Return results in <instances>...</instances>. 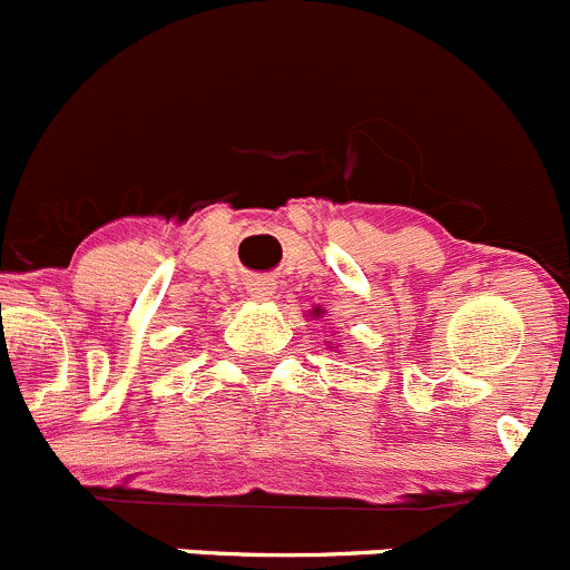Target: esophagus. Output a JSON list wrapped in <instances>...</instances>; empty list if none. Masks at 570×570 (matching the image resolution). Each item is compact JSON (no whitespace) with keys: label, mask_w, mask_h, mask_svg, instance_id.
Returning <instances> with one entry per match:
<instances>
[{"label":"esophagus","mask_w":570,"mask_h":570,"mask_svg":"<svg viewBox=\"0 0 570 570\" xmlns=\"http://www.w3.org/2000/svg\"><path fill=\"white\" fill-rule=\"evenodd\" d=\"M249 293L255 298H268L274 293V283L268 277H255V279H249Z\"/></svg>","instance_id":"1"}]
</instances>
